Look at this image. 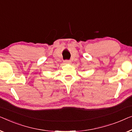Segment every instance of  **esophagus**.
Masks as SVG:
<instances>
[{
    "mask_svg": "<svg viewBox=\"0 0 132 132\" xmlns=\"http://www.w3.org/2000/svg\"><path fill=\"white\" fill-rule=\"evenodd\" d=\"M64 63H71V61L70 60H64Z\"/></svg>",
    "mask_w": 132,
    "mask_h": 132,
    "instance_id": "34e87169",
    "label": "esophagus"
}]
</instances>
